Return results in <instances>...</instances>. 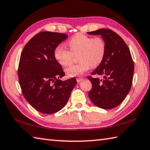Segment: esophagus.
Returning a JSON list of instances; mask_svg holds the SVG:
<instances>
[{"label":"esophagus","instance_id":"1","mask_svg":"<svg viewBox=\"0 0 150 150\" xmlns=\"http://www.w3.org/2000/svg\"><path fill=\"white\" fill-rule=\"evenodd\" d=\"M83 80H84V79H83V78H77V83H81V82L83 81Z\"/></svg>","mask_w":150,"mask_h":150}]
</instances>
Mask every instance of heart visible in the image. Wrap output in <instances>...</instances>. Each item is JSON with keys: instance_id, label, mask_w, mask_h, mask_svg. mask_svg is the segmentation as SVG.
<instances>
[{"instance_id": "obj_1", "label": "heart", "mask_w": 150, "mask_h": 150, "mask_svg": "<svg viewBox=\"0 0 150 150\" xmlns=\"http://www.w3.org/2000/svg\"><path fill=\"white\" fill-rule=\"evenodd\" d=\"M69 51L62 45L55 47L53 56L60 66L66 67L71 64L74 55H78L79 62L67 67L65 71L69 77L83 75L91 66L96 67L100 64L105 57L106 44L100 37L92 38L86 34H75L67 42Z\"/></svg>"}]
</instances>
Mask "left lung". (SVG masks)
<instances>
[{"instance_id":"1","label":"left lung","mask_w":150,"mask_h":150,"mask_svg":"<svg viewBox=\"0 0 150 150\" xmlns=\"http://www.w3.org/2000/svg\"><path fill=\"white\" fill-rule=\"evenodd\" d=\"M88 34L100 35L106 44L103 60L92 73L103 79L88 77L92 84L88 96L96 106L111 109L118 106L129 92L134 62L127 44L116 32L101 28Z\"/></svg>"}]
</instances>
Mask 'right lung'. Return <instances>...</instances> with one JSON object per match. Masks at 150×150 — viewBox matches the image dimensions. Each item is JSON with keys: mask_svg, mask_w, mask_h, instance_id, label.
<instances>
[{"mask_svg": "<svg viewBox=\"0 0 150 150\" xmlns=\"http://www.w3.org/2000/svg\"><path fill=\"white\" fill-rule=\"evenodd\" d=\"M67 35L52 32H40L29 40L21 54L18 77L25 98L43 114L60 110L68 101L77 81H62V67L55 60L53 52Z\"/></svg>", "mask_w": 150, "mask_h": 150, "instance_id": "1", "label": "right lung"}]
</instances>
